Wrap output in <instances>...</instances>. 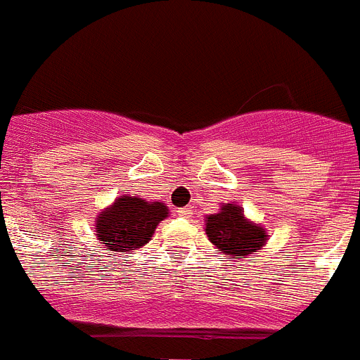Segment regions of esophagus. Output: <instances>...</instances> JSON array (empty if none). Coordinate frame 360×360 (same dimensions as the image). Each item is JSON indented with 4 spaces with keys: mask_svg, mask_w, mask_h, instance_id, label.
Returning a JSON list of instances; mask_svg holds the SVG:
<instances>
[{
    "mask_svg": "<svg viewBox=\"0 0 360 360\" xmlns=\"http://www.w3.org/2000/svg\"><path fill=\"white\" fill-rule=\"evenodd\" d=\"M178 216H182V218H189L191 214H193V207H182V209H178Z\"/></svg>",
    "mask_w": 360,
    "mask_h": 360,
    "instance_id": "esophagus-1",
    "label": "esophagus"
}]
</instances>
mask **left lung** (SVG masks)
<instances>
[{"label":"left lung","instance_id":"left-lung-1","mask_svg":"<svg viewBox=\"0 0 360 360\" xmlns=\"http://www.w3.org/2000/svg\"><path fill=\"white\" fill-rule=\"evenodd\" d=\"M205 221L209 240L227 256H249L262 249L266 240L265 229L247 221L241 207L234 203L224 205Z\"/></svg>","mask_w":360,"mask_h":360}]
</instances>
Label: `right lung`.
I'll return each instance as SVG.
<instances>
[{"label":"right lung","mask_w":360,"mask_h":360,"mask_svg":"<svg viewBox=\"0 0 360 360\" xmlns=\"http://www.w3.org/2000/svg\"><path fill=\"white\" fill-rule=\"evenodd\" d=\"M165 216L167 207L162 202L122 196L97 218V238L111 252H131L151 240Z\"/></svg>","instance_id":"right-lung-1"}]
</instances>
